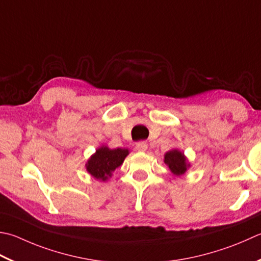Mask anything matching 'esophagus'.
<instances>
[{
  "label": "esophagus",
  "mask_w": 261,
  "mask_h": 261,
  "mask_svg": "<svg viewBox=\"0 0 261 261\" xmlns=\"http://www.w3.org/2000/svg\"><path fill=\"white\" fill-rule=\"evenodd\" d=\"M136 148H137L138 151H146L147 148H148V145H147V142H145V141H139V142H137V144H136Z\"/></svg>",
  "instance_id": "34e87169"
}]
</instances>
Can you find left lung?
I'll return each instance as SVG.
<instances>
[{
    "label": "left lung",
    "instance_id": "8db88e82",
    "mask_svg": "<svg viewBox=\"0 0 261 261\" xmlns=\"http://www.w3.org/2000/svg\"><path fill=\"white\" fill-rule=\"evenodd\" d=\"M164 163L170 168V171L176 176L185 174L187 170L190 167L187 161V157L182 151L177 149H172L164 155Z\"/></svg>",
    "mask_w": 261,
    "mask_h": 261
}]
</instances>
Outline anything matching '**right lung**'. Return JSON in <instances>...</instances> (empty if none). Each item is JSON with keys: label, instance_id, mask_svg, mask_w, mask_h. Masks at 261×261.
<instances>
[{"label": "right lung", "instance_id": "add662e5", "mask_svg": "<svg viewBox=\"0 0 261 261\" xmlns=\"http://www.w3.org/2000/svg\"><path fill=\"white\" fill-rule=\"evenodd\" d=\"M127 155H129V150L124 148L110 149L109 147L101 146L86 163L87 172L96 180H109L112 176V173L122 165Z\"/></svg>", "mask_w": 261, "mask_h": 261}]
</instances>
